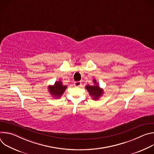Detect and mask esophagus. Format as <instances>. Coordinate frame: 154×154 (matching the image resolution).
Returning a JSON list of instances; mask_svg holds the SVG:
<instances>
[{
	"mask_svg": "<svg viewBox=\"0 0 154 154\" xmlns=\"http://www.w3.org/2000/svg\"><path fill=\"white\" fill-rule=\"evenodd\" d=\"M81 82H74V86L75 87H80L81 86Z\"/></svg>",
	"mask_w": 154,
	"mask_h": 154,
	"instance_id": "1",
	"label": "esophagus"
}]
</instances>
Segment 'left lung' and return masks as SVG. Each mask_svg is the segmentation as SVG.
I'll list each match as a JSON object with an SVG mask.
<instances>
[{
	"label": "left lung",
	"instance_id": "obj_1",
	"mask_svg": "<svg viewBox=\"0 0 154 154\" xmlns=\"http://www.w3.org/2000/svg\"><path fill=\"white\" fill-rule=\"evenodd\" d=\"M93 82L95 83V85H86V88L87 91L89 92L90 95L93 97V99L97 100L102 94L103 90L100 88L98 85H97L96 80H94Z\"/></svg>",
	"mask_w": 154,
	"mask_h": 154
}]
</instances>
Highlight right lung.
<instances>
[{
	"label": "right lung",
	"instance_id": "1",
	"mask_svg": "<svg viewBox=\"0 0 154 154\" xmlns=\"http://www.w3.org/2000/svg\"><path fill=\"white\" fill-rule=\"evenodd\" d=\"M66 86L63 85L61 81L56 82L53 86L49 87V91L55 97L59 98L64 93V91L66 89Z\"/></svg>",
	"mask_w": 154,
	"mask_h": 154
}]
</instances>
